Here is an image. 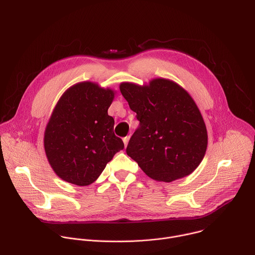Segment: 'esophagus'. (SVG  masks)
<instances>
[{"label": "esophagus", "mask_w": 255, "mask_h": 255, "mask_svg": "<svg viewBox=\"0 0 255 255\" xmlns=\"http://www.w3.org/2000/svg\"><path fill=\"white\" fill-rule=\"evenodd\" d=\"M123 142H124V145H125V147H127V145H128V142H129V137H125V138H123Z\"/></svg>", "instance_id": "1"}]
</instances>
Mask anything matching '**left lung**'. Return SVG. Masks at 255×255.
Masks as SVG:
<instances>
[{
  "instance_id": "8db88e82",
  "label": "left lung",
  "mask_w": 255,
  "mask_h": 255,
  "mask_svg": "<svg viewBox=\"0 0 255 255\" xmlns=\"http://www.w3.org/2000/svg\"><path fill=\"white\" fill-rule=\"evenodd\" d=\"M120 91L140 122L126 148L128 156L158 181L191 174L205 156L208 133L190 94L162 78L143 86L124 82Z\"/></svg>"
}]
</instances>
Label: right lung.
<instances>
[{
	"label": "right lung",
	"instance_id": "obj_1",
	"mask_svg": "<svg viewBox=\"0 0 255 255\" xmlns=\"http://www.w3.org/2000/svg\"><path fill=\"white\" fill-rule=\"evenodd\" d=\"M115 91L82 82L68 88L54 107L44 132V149L53 171L63 180L89 186L124 148L108 115Z\"/></svg>",
	"mask_w": 255,
	"mask_h": 255
}]
</instances>
